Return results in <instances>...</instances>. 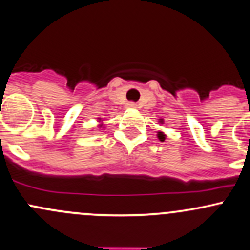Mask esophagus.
<instances>
[{"label": "esophagus", "mask_w": 250, "mask_h": 250, "mask_svg": "<svg viewBox=\"0 0 250 250\" xmlns=\"http://www.w3.org/2000/svg\"><path fill=\"white\" fill-rule=\"evenodd\" d=\"M127 107L128 109H136L138 105H136V103H134V102H129V103H127Z\"/></svg>", "instance_id": "obj_1"}]
</instances>
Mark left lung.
<instances>
[{"label": "left lung", "instance_id": "1", "mask_svg": "<svg viewBox=\"0 0 250 250\" xmlns=\"http://www.w3.org/2000/svg\"><path fill=\"white\" fill-rule=\"evenodd\" d=\"M158 139L160 141H164L165 140V134L162 132H158Z\"/></svg>", "mask_w": 250, "mask_h": 250}]
</instances>
